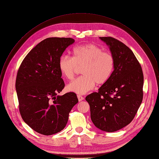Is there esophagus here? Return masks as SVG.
Instances as JSON below:
<instances>
[{
  "label": "esophagus",
  "instance_id": "1",
  "mask_svg": "<svg viewBox=\"0 0 159 159\" xmlns=\"http://www.w3.org/2000/svg\"><path fill=\"white\" fill-rule=\"evenodd\" d=\"M77 97H78V101H79V102H81V101L84 99V98H83L82 96H81V95H79V94H78Z\"/></svg>",
  "mask_w": 159,
  "mask_h": 159
}]
</instances>
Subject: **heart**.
<instances>
[{"label": "heart", "instance_id": "b5f03b06", "mask_svg": "<svg viewBox=\"0 0 159 159\" xmlns=\"http://www.w3.org/2000/svg\"><path fill=\"white\" fill-rule=\"evenodd\" d=\"M73 57L63 55L59 61V68L68 80H72L82 68L83 76L67 86V89L83 94L97 85L105 84L110 78L115 68V58L110 52H103L99 46L88 44L74 48Z\"/></svg>", "mask_w": 159, "mask_h": 159}]
</instances>
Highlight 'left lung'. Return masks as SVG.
I'll use <instances>...</instances> for the list:
<instances>
[{"label": "left lung", "instance_id": "obj_1", "mask_svg": "<svg viewBox=\"0 0 159 159\" xmlns=\"http://www.w3.org/2000/svg\"><path fill=\"white\" fill-rule=\"evenodd\" d=\"M115 58V68L109 80L98 92L86 97L91 119L102 131L113 132L129 125L143 100V75L132 51L111 37H100Z\"/></svg>", "mask_w": 159, "mask_h": 159}]
</instances>
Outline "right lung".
Returning <instances> with one entry per match:
<instances>
[{
    "instance_id": "add662e5",
    "label": "right lung",
    "mask_w": 159,
    "mask_h": 159,
    "mask_svg": "<svg viewBox=\"0 0 159 159\" xmlns=\"http://www.w3.org/2000/svg\"><path fill=\"white\" fill-rule=\"evenodd\" d=\"M74 43L70 38H47L27 54L19 68L16 89L20 113L39 134L51 135L64 129L70 112L78 102L75 93L57 95L65 87L59 61Z\"/></svg>"
}]
</instances>
